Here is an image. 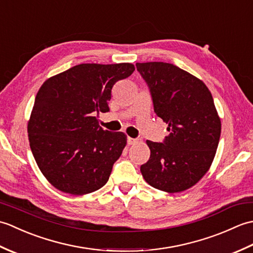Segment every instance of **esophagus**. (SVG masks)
Segmentation results:
<instances>
[{"instance_id":"1","label":"esophagus","mask_w":253,"mask_h":253,"mask_svg":"<svg viewBox=\"0 0 253 253\" xmlns=\"http://www.w3.org/2000/svg\"><path fill=\"white\" fill-rule=\"evenodd\" d=\"M127 142H128V144H135L137 142V139H133V138L128 137L127 138Z\"/></svg>"}]
</instances>
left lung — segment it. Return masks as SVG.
<instances>
[{"instance_id": "1", "label": "left lung", "mask_w": 253, "mask_h": 253, "mask_svg": "<svg viewBox=\"0 0 253 253\" xmlns=\"http://www.w3.org/2000/svg\"><path fill=\"white\" fill-rule=\"evenodd\" d=\"M155 114L169 124L162 142L147 140L150 159L140 166L149 185L180 192L196 185L209 170L221 136V120L212 94L200 79L173 64L137 63Z\"/></svg>"}]
</instances>
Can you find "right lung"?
<instances>
[{
  "label": "right lung",
  "mask_w": 253,
  "mask_h": 253,
  "mask_svg": "<svg viewBox=\"0 0 253 253\" xmlns=\"http://www.w3.org/2000/svg\"><path fill=\"white\" fill-rule=\"evenodd\" d=\"M135 71L130 63L79 64L51 77L36 96L28 123L30 149L58 190L85 195L103 187L126 146L121 131L104 130L112 89Z\"/></svg>",
  "instance_id": "1"
}]
</instances>
